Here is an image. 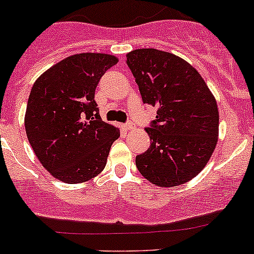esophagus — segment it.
Wrapping results in <instances>:
<instances>
[{
    "label": "esophagus",
    "mask_w": 254,
    "mask_h": 254,
    "mask_svg": "<svg viewBox=\"0 0 254 254\" xmlns=\"http://www.w3.org/2000/svg\"><path fill=\"white\" fill-rule=\"evenodd\" d=\"M123 129L127 130V131H130V130L134 129V125H132L131 123H127V124H124V125H123Z\"/></svg>",
    "instance_id": "1"
}]
</instances>
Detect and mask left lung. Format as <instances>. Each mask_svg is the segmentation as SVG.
Returning <instances> with one entry per match:
<instances>
[{
    "label": "left lung",
    "mask_w": 254,
    "mask_h": 254,
    "mask_svg": "<svg viewBox=\"0 0 254 254\" xmlns=\"http://www.w3.org/2000/svg\"><path fill=\"white\" fill-rule=\"evenodd\" d=\"M143 104L157 106L146 132L150 148L136 156L139 172L158 187L191 181L209 162L219 139L216 99L200 73L175 54L137 49L127 54Z\"/></svg>",
    "instance_id": "obj_1"
}]
</instances>
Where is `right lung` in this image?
<instances>
[{
    "label": "right lung",
    "mask_w": 254,
    "mask_h": 254,
    "mask_svg": "<svg viewBox=\"0 0 254 254\" xmlns=\"http://www.w3.org/2000/svg\"><path fill=\"white\" fill-rule=\"evenodd\" d=\"M117 63L109 54H76L33 84L24 115L27 137L43 167L64 183L98 176L120 136L119 127L101 119L94 101L99 79Z\"/></svg>",
    "instance_id": "1"
}]
</instances>
